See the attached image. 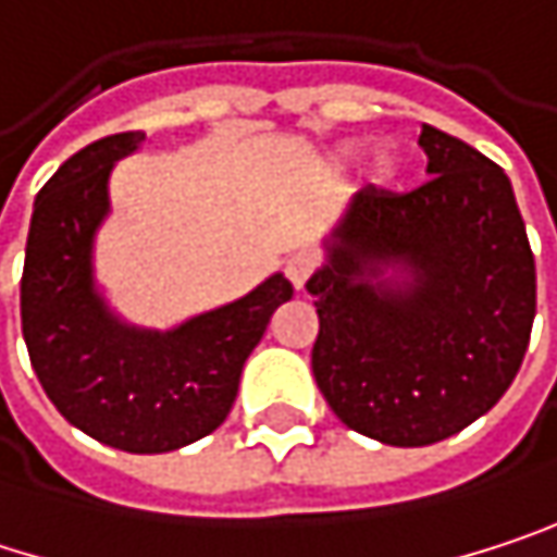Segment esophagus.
I'll return each mask as SVG.
<instances>
[{
	"mask_svg": "<svg viewBox=\"0 0 557 557\" xmlns=\"http://www.w3.org/2000/svg\"><path fill=\"white\" fill-rule=\"evenodd\" d=\"M315 268H319V258H315L312 251H296V255L286 261V277H289V283H293L296 289H302L306 280L315 274Z\"/></svg>",
	"mask_w": 557,
	"mask_h": 557,
	"instance_id": "obj_1",
	"label": "esophagus"
}]
</instances>
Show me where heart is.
<instances>
[{
	"label": "heart",
	"instance_id": "obj_1",
	"mask_svg": "<svg viewBox=\"0 0 557 557\" xmlns=\"http://www.w3.org/2000/svg\"><path fill=\"white\" fill-rule=\"evenodd\" d=\"M393 161H389L387 154H381V158H377V164H374V176H377V180H389V176H393Z\"/></svg>",
	"mask_w": 557,
	"mask_h": 557
}]
</instances>
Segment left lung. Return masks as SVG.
Here are the masks:
<instances>
[{"mask_svg":"<svg viewBox=\"0 0 557 557\" xmlns=\"http://www.w3.org/2000/svg\"><path fill=\"white\" fill-rule=\"evenodd\" d=\"M429 180L368 183L306 289L319 312L312 374L332 412L384 445L442 442L512 384L535 319V258L509 176L432 125ZM387 263L410 280L389 287Z\"/></svg>","mask_w":557,"mask_h":557,"instance_id":"1","label":"left lung"}]
</instances>
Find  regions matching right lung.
Instances as JSON below:
<instances>
[{
    "label": "right lung",
    "mask_w": 557,
    "mask_h": 557,
    "mask_svg": "<svg viewBox=\"0 0 557 557\" xmlns=\"http://www.w3.org/2000/svg\"><path fill=\"white\" fill-rule=\"evenodd\" d=\"M145 132H122L76 151L35 199L22 335L57 412L102 445L161 455L215 432L248 355L293 283L274 274L255 293L173 332H138L109 315L92 289V235L109 212V170Z\"/></svg>",
    "instance_id": "1"
}]
</instances>
